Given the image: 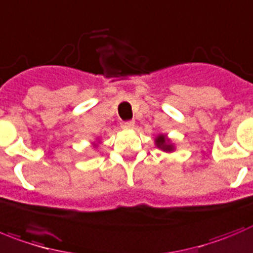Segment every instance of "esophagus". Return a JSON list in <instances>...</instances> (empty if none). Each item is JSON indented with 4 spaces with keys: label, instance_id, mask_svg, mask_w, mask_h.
<instances>
[{
    "label": "esophagus",
    "instance_id": "1",
    "mask_svg": "<svg viewBox=\"0 0 253 253\" xmlns=\"http://www.w3.org/2000/svg\"><path fill=\"white\" fill-rule=\"evenodd\" d=\"M134 126V122L133 121H126L122 124V127H124L125 129H129V128H133Z\"/></svg>",
    "mask_w": 253,
    "mask_h": 253
}]
</instances>
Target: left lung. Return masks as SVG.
I'll list each match as a JSON object with an SVG mask.
<instances>
[{
  "mask_svg": "<svg viewBox=\"0 0 253 253\" xmlns=\"http://www.w3.org/2000/svg\"><path fill=\"white\" fill-rule=\"evenodd\" d=\"M156 146L160 148V150L165 151V152H172L174 150L173 145L171 143V141L165 136V134H160L156 137Z\"/></svg>",
  "mask_w": 253,
  "mask_h": 253,
  "instance_id": "8db88e82",
  "label": "left lung"
}]
</instances>
